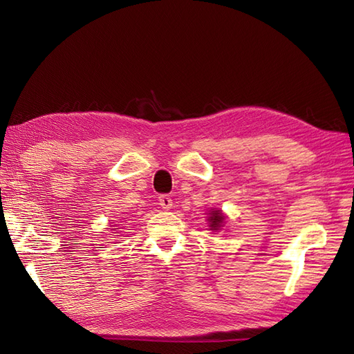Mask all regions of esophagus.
Wrapping results in <instances>:
<instances>
[{
    "label": "esophagus",
    "instance_id": "1",
    "mask_svg": "<svg viewBox=\"0 0 354 354\" xmlns=\"http://www.w3.org/2000/svg\"><path fill=\"white\" fill-rule=\"evenodd\" d=\"M158 201H160V205L164 208V209H170L173 202H171V198L169 196V194H161L160 198H158Z\"/></svg>",
    "mask_w": 354,
    "mask_h": 354
}]
</instances>
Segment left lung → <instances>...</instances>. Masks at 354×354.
I'll return each mask as SVG.
<instances>
[{
	"instance_id": "obj_1",
	"label": "left lung",
	"mask_w": 354,
	"mask_h": 354,
	"mask_svg": "<svg viewBox=\"0 0 354 354\" xmlns=\"http://www.w3.org/2000/svg\"><path fill=\"white\" fill-rule=\"evenodd\" d=\"M223 214L219 212V209H216V212H212V216L208 217V221H209V227H212V230H217L222 225V222H223Z\"/></svg>"
}]
</instances>
